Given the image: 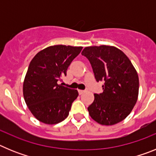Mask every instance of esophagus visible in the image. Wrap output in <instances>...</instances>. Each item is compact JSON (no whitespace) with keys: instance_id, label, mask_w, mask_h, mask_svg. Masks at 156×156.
I'll return each instance as SVG.
<instances>
[{"instance_id":"obj_1","label":"esophagus","mask_w":156,"mask_h":156,"mask_svg":"<svg viewBox=\"0 0 156 156\" xmlns=\"http://www.w3.org/2000/svg\"><path fill=\"white\" fill-rule=\"evenodd\" d=\"M78 92H79V94H83V93H85V90H78Z\"/></svg>"}]
</instances>
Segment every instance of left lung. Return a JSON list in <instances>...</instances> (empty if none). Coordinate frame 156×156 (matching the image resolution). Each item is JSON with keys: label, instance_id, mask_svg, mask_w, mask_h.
Here are the masks:
<instances>
[{"label": "left lung", "instance_id": "obj_1", "mask_svg": "<svg viewBox=\"0 0 156 156\" xmlns=\"http://www.w3.org/2000/svg\"><path fill=\"white\" fill-rule=\"evenodd\" d=\"M82 55L91 64L94 77L105 82L103 93L94 94L87 108L99 124L111 126L125 119L137 102L139 79L130 60L119 48L108 45L86 47Z\"/></svg>", "mask_w": 156, "mask_h": 156}]
</instances>
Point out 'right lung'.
Listing matches in <instances>:
<instances>
[{"mask_svg":"<svg viewBox=\"0 0 156 156\" xmlns=\"http://www.w3.org/2000/svg\"><path fill=\"white\" fill-rule=\"evenodd\" d=\"M83 47L54 45L39 51L29 65L23 81V97L36 119L53 125L69 115L77 90L65 87L58 82Z\"/></svg>","mask_w":156,"mask_h":156,"instance_id":"add662e5","label":"right lung"}]
</instances>
